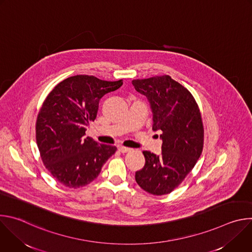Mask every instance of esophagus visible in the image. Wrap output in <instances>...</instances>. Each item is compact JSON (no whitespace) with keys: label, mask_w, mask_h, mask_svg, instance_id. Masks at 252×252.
I'll use <instances>...</instances> for the list:
<instances>
[{"label":"esophagus","mask_w":252,"mask_h":252,"mask_svg":"<svg viewBox=\"0 0 252 252\" xmlns=\"http://www.w3.org/2000/svg\"><path fill=\"white\" fill-rule=\"evenodd\" d=\"M119 151L123 154H126V153H129L131 151V149L129 148H125V147H119Z\"/></svg>","instance_id":"34e87169"}]
</instances>
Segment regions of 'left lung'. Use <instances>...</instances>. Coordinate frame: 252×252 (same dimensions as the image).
Instances as JSON below:
<instances>
[{
	"label": "left lung",
	"instance_id": "obj_1",
	"mask_svg": "<svg viewBox=\"0 0 252 252\" xmlns=\"http://www.w3.org/2000/svg\"><path fill=\"white\" fill-rule=\"evenodd\" d=\"M153 113V129L161 130V154L143 152L146 163L135 182L149 193L167 194L191 171L203 148V126L192 94L169 76L134 80Z\"/></svg>",
	"mask_w": 252,
	"mask_h": 252
}]
</instances>
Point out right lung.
<instances>
[{"mask_svg":"<svg viewBox=\"0 0 252 252\" xmlns=\"http://www.w3.org/2000/svg\"><path fill=\"white\" fill-rule=\"evenodd\" d=\"M123 81L106 82L79 75L58 84L45 99L35 125V138L46 168L63 186L78 189L92 183L117 151L100 145L86 130L96 118L100 98Z\"/></svg>","mask_w":252,"mask_h":252,"instance_id":"add662e5","label":"right lung"}]
</instances>
